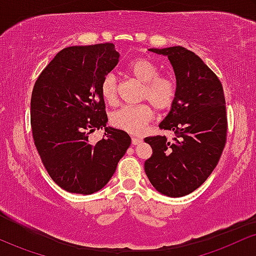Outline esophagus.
Masks as SVG:
<instances>
[{"label": "esophagus", "mask_w": 256, "mask_h": 256, "mask_svg": "<svg viewBox=\"0 0 256 256\" xmlns=\"http://www.w3.org/2000/svg\"><path fill=\"white\" fill-rule=\"evenodd\" d=\"M141 141H142V139H141V138L132 136V144H133V145H139Z\"/></svg>", "instance_id": "1"}]
</instances>
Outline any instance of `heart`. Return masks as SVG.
Masks as SVG:
<instances>
[{
    "mask_svg": "<svg viewBox=\"0 0 256 256\" xmlns=\"http://www.w3.org/2000/svg\"><path fill=\"white\" fill-rule=\"evenodd\" d=\"M128 72L134 79L142 84L141 100H147L157 111L170 109L177 97L176 80L170 75H160L159 68L152 60L139 57L128 66ZM118 78L114 73L106 74L100 82V93L108 104L117 102ZM152 109L148 104L123 106L111 115V124L130 134H139L152 118Z\"/></svg>",
    "mask_w": 256,
    "mask_h": 256,
    "instance_id": "obj_1",
    "label": "heart"
}]
</instances>
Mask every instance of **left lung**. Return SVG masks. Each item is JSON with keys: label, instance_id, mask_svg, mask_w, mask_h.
<instances>
[{"label": "left lung", "instance_id": "left-lung-1", "mask_svg": "<svg viewBox=\"0 0 256 256\" xmlns=\"http://www.w3.org/2000/svg\"><path fill=\"white\" fill-rule=\"evenodd\" d=\"M168 56L178 91L170 112L159 124L176 134L148 136L152 156L145 172L159 193L171 198L190 194L217 166L226 142L228 118L223 86L193 51L182 46L150 49Z\"/></svg>", "mask_w": 256, "mask_h": 256}]
</instances>
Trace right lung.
Returning a JSON list of instances; mask_svg holds the SVG:
<instances>
[{
	"label": "right lung",
	"instance_id": "obj_1",
	"mask_svg": "<svg viewBox=\"0 0 256 256\" xmlns=\"http://www.w3.org/2000/svg\"><path fill=\"white\" fill-rule=\"evenodd\" d=\"M120 61L112 43L60 51L33 86L31 128L36 148L52 181L69 193L88 195L110 181L130 146L124 130L106 127L100 82ZM106 129L104 139L88 135Z\"/></svg>",
	"mask_w": 256,
	"mask_h": 256
}]
</instances>
